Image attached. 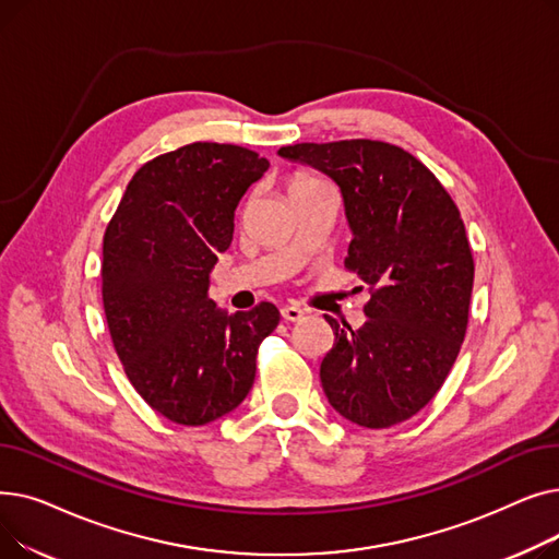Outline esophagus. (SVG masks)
<instances>
[{
  "label": "esophagus",
  "mask_w": 559,
  "mask_h": 559,
  "mask_svg": "<svg viewBox=\"0 0 559 559\" xmlns=\"http://www.w3.org/2000/svg\"><path fill=\"white\" fill-rule=\"evenodd\" d=\"M281 317L285 321H301L304 319V310L299 306H285V308H281Z\"/></svg>",
  "instance_id": "34e87169"
}]
</instances>
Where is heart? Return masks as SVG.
Instances as JSON below:
<instances>
[{"mask_svg": "<svg viewBox=\"0 0 559 559\" xmlns=\"http://www.w3.org/2000/svg\"><path fill=\"white\" fill-rule=\"evenodd\" d=\"M319 181L317 179H312V176H306V174H297V176H292L289 179V186H287V190H289V194L292 192H297V190H304V188H310V186H317Z\"/></svg>", "mask_w": 559, "mask_h": 559, "instance_id": "b5f03b06", "label": "heart"}]
</instances>
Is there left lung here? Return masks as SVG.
<instances>
[{
	"label": "left lung",
	"instance_id": "obj_1",
	"mask_svg": "<svg viewBox=\"0 0 559 559\" xmlns=\"http://www.w3.org/2000/svg\"><path fill=\"white\" fill-rule=\"evenodd\" d=\"M278 156L340 186L354 230L344 264L371 292L358 331L324 314L335 335L319 369L329 403L365 428L415 417L444 385L468 324L474 255L457 205L390 142H301Z\"/></svg>",
	"mask_w": 559,
	"mask_h": 559
}]
</instances>
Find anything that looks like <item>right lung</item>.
<instances>
[{"label": "right lung", "instance_id": "1", "mask_svg": "<svg viewBox=\"0 0 559 559\" xmlns=\"http://www.w3.org/2000/svg\"><path fill=\"white\" fill-rule=\"evenodd\" d=\"M267 167L238 144H186L133 174L106 226L102 297L115 354L174 424L203 426L238 407L258 346L278 326L274 304L228 314L209 297L235 209Z\"/></svg>", "mask_w": 559, "mask_h": 559}]
</instances>
